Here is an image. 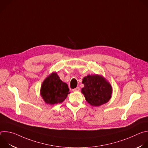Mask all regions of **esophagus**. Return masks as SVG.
<instances>
[{
	"instance_id": "obj_1",
	"label": "esophagus",
	"mask_w": 148,
	"mask_h": 148,
	"mask_svg": "<svg viewBox=\"0 0 148 148\" xmlns=\"http://www.w3.org/2000/svg\"><path fill=\"white\" fill-rule=\"evenodd\" d=\"M80 90V89H79V87H77V88H74V89H73V92H76V91H79Z\"/></svg>"
}]
</instances>
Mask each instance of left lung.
<instances>
[{
	"label": "left lung",
	"instance_id": "8db88e82",
	"mask_svg": "<svg viewBox=\"0 0 148 148\" xmlns=\"http://www.w3.org/2000/svg\"><path fill=\"white\" fill-rule=\"evenodd\" d=\"M82 83L84 87L81 89V92L92 106H100L110 99L112 88L110 82L102 75H88L82 79Z\"/></svg>",
	"mask_w": 148,
	"mask_h": 148
}]
</instances>
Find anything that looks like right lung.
I'll return each instance as SVG.
<instances>
[{
  "label": "right lung",
  "mask_w": 148,
  "mask_h": 148,
  "mask_svg": "<svg viewBox=\"0 0 148 148\" xmlns=\"http://www.w3.org/2000/svg\"><path fill=\"white\" fill-rule=\"evenodd\" d=\"M69 93L68 85L60 79L57 73H53L48 76L41 86V96L47 104L61 103Z\"/></svg>",
  "instance_id": "right-lung-1"
}]
</instances>
